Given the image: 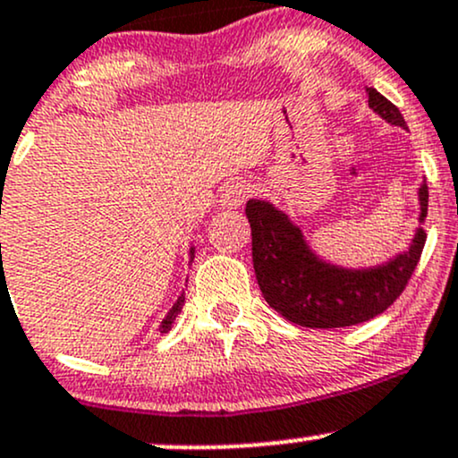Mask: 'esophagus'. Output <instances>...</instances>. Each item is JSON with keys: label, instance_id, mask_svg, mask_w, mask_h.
Here are the masks:
<instances>
[{"label": "esophagus", "instance_id": "34e87169", "mask_svg": "<svg viewBox=\"0 0 458 458\" xmlns=\"http://www.w3.org/2000/svg\"><path fill=\"white\" fill-rule=\"evenodd\" d=\"M252 184L245 182V180H233L230 184H225L224 189H221V206H225V208H237L245 202V199L252 195Z\"/></svg>", "mask_w": 458, "mask_h": 458}]
</instances>
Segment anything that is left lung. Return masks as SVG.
<instances>
[{
    "instance_id": "1",
    "label": "left lung",
    "mask_w": 458,
    "mask_h": 458,
    "mask_svg": "<svg viewBox=\"0 0 458 458\" xmlns=\"http://www.w3.org/2000/svg\"><path fill=\"white\" fill-rule=\"evenodd\" d=\"M369 106L391 125L406 128L400 110L368 89ZM420 221L428 213V187H420ZM252 228V260L265 300L284 319L304 328H345L389 309L420 263L426 233L417 228L404 254L374 269H341L324 263L306 245L302 230L283 210L263 199L245 206Z\"/></svg>"
}]
</instances>
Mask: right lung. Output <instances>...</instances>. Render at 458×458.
I'll list each match as a JSON object with an SVG mask.
<instances>
[{
    "label": "right lung",
    "mask_w": 458,
    "mask_h": 458,
    "mask_svg": "<svg viewBox=\"0 0 458 458\" xmlns=\"http://www.w3.org/2000/svg\"><path fill=\"white\" fill-rule=\"evenodd\" d=\"M191 254H193V248H191ZM182 304H184V293L180 295L178 302L172 306V310H169V313H167V318L163 319V324H160V333H169V330H172L175 318H178L180 310H182Z\"/></svg>",
    "instance_id": "1"
}]
</instances>
